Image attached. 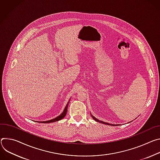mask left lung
Here are the masks:
<instances>
[{
	"mask_svg": "<svg viewBox=\"0 0 160 160\" xmlns=\"http://www.w3.org/2000/svg\"><path fill=\"white\" fill-rule=\"evenodd\" d=\"M90 114H91L92 117L93 118V119L95 121H97V122H101V123L105 124V125H112V126H114V125L116 126V125H113V124H110V123H108V122H103V121H100V120L97 119V118H96L95 116H93L91 113H90Z\"/></svg>",
	"mask_w": 160,
	"mask_h": 160,
	"instance_id": "obj_1",
	"label": "left lung"
}]
</instances>
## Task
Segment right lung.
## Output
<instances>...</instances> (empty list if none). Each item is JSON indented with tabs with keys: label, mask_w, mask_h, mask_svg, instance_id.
<instances>
[{
	"label": "right lung",
	"mask_w": 160,
	"mask_h": 160,
	"mask_svg": "<svg viewBox=\"0 0 160 160\" xmlns=\"http://www.w3.org/2000/svg\"><path fill=\"white\" fill-rule=\"evenodd\" d=\"M70 101V100H69ZM69 101L67 103L65 108L63 111V112L59 115L58 116H57V118H54V119H50V120H48V121H38V122H41V123H49V122H56V121H58L59 120H61L67 114V108H68V103H69Z\"/></svg>",
	"instance_id": "obj_1"
}]
</instances>
